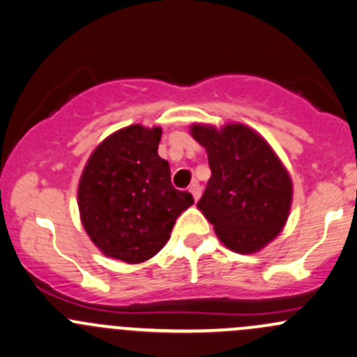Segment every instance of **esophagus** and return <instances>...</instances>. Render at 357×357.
Returning a JSON list of instances; mask_svg holds the SVG:
<instances>
[{
    "instance_id": "esophagus-1",
    "label": "esophagus",
    "mask_w": 357,
    "mask_h": 357,
    "mask_svg": "<svg viewBox=\"0 0 357 357\" xmlns=\"http://www.w3.org/2000/svg\"><path fill=\"white\" fill-rule=\"evenodd\" d=\"M190 193L193 195V198H195V202H198V198H200V195H202V186L198 185L197 181H193L190 185Z\"/></svg>"
}]
</instances>
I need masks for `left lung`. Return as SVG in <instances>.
<instances>
[{
    "mask_svg": "<svg viewBox=\"0 0 357 357\" xmlns=\"http://www.w3.org/2000/svg\"><path fill=\"white\" fill-rule=\"evenodd\" d=\"M212 171L197 207L220 241L236 253H255L279 236L292 202V181L272 147L241 123L217 130L193 125Z\"/></svg>",
    "mask_w": 357,
    "mask_h": 357,
    "instance_id": "1",
    "label": "left lung"
}]
</instances>
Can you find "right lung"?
Returning <instances> with one entry per match:
<instances>
[{
    "mask_svg": "<svg viewBox=\"0 0 357 357\" xmlns=\"http://www.w3.org/2000/svg\"><path fill=\"white\" fill-rule=\"evenodd\" d=\"M162 130L131 125L114 131L89 157L78 183L85 231L106 257L142 264L171 238L176 219L193 205L188 191L171 185L160 159Z\"/></svg>",
    "mask_w": 357,
    "mask_h": 357,
    "instance_id": "right-lung-1",
    "label": "right lung"
}]
</instances>
